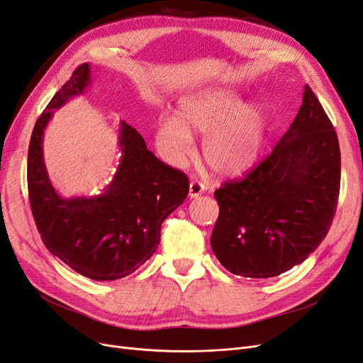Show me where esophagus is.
Listing matches in <instances>:
<instances>
[{"instance_id": "obj_1", "label": "esophagus", "mask_w": 363, "mask_h": 363, "mask_svg": "<svg viewBox=\"0 0 363 363\" xmlns=\"http://www.w3.org/2000/svg\"><path fill=\"white\" fill-rule=\"evenodd\" d=\"M206 191V186L202 183H198V182H191L189 184V196L191 198H198L199 195L204 194Z\"/></svg>"}]
</instances>
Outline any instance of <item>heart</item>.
I'll use <instances>...</instances> for the list:
<instances>
[{"instance_id": "1", "label": "heart", "mask_w": 363, "mask_h": 363, "mask_svg": "<svg viewBox=\"0 0 363 363\" xmlns=\"http://www.w3.org/2000/svg\"><path fill=\"white\" fill-rule=\"evenodd\" d=\"M268 129L264 107L242 103L223 88H207L182 98L176 116L157 119L155 141L172 165L192 155V134H206L202 157L217 176L232 177L250 169L262 153Z\"/></svg>"}]
</instances>
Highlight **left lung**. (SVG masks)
Segmentation results:
<instances>
[{"mask_svg": "<svg viewBox=\"0 0 363 363\" xmlns=\"http://www.w3.org/2000/svg\"><path fill=\"white\" fill-rule=\"evenodd\" d=\"M341 153L308 84L295 121L242 180L214 192L219 217L211 249L232 274L269 279L302 264L326 237L337 211Z\"/></svg>", "mask_w": 363, "mask_h": 363, "instance_id": "8db88e82", "label": "left lung"}]
</instances>
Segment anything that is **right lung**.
Returning <instances> with one entry per match:
<instances>
[{
	"instance_id": "obj_1",
	"label": "right lung",
	"mask_w": 363,
	"mask_h": 363,
	"mask_svg": "<svg viewBox=\"0 0 363 363\" xmlns=\"http://www.w3.org/2000/svg\"><path fill=\"white\" fill-rule=\"evenodd\" d=\"M89 84L91 67L82 64L35 122L28 149V194L48 250L84 277L111 281L133 274L152 257L162 222L183 204L189 180L159 161L137 129L122 121V156L104 192L72 198L57 194L43 159V134L53 111L83 95Z\"/></svg>"
}]
</instances>
